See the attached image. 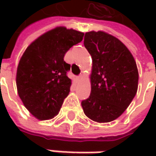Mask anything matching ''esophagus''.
Listing matches in <instances>:
<instances>
[{"instance_id":"1","label":"esophagus","mask_w":156,"mask_h":156,"mask_svg":"<svg viewBox=\"0 0 156 156\" xmlns=\"http://www.w3.org/2000/svg\"><path fill=\"white\" fill-rule=\"evenodd\" d=\"M83 79V77L81 76V75H80V76H78V77H76V81H81V80Z\"/></svg>"}]
</instances>
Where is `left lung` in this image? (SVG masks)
Instances as JSON below:
<instances>
[{
	"mask_svg": "<svg viewBox=\"0 0 156 156\" xmlns=\"http://www.w3.org/2000/svg\"><path fill=\"white\" fill-rule=\"evenodd\" d=\"M92 57L91 93L81 101L84 114L96 122H109L127 109L138 88V69L129 48L104 31L85 34Z\"/></svg>",
	"mask_w": 156,
	"mask_h": 156,
	"instance_id": "left-lung-1",
	"label": "left lung"
}]
</instances>
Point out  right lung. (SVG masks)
Returning a JSON list of instances; mask_svg holds the SVG:
<instances>
[{"label": "right lung", "instance_id": "1", "mask_svg": "<svg viewBox=\"0 0 156 156\" xmlns=\"http://www.w3.org/2000/svg\"><path fill=\"white\" fill-rule=\"evenodd\" d=\"M83 35L73 28L57 27L34 40L23 53L17 67V92L36 119L49 120L58 115L72 83L67 75L70 65L63 58Z\"/></svg>", "mask_w": 156, "mask_h": 156}]
</instances>
